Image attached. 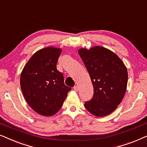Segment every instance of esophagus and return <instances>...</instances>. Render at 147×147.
Segmentation results:
<instances>
[{
	"label": "esophagus",
	"mask_w": 147,
	"mask_h": 147,
	"mask_svg": "<svg viewBox=\"0 0 147 147\" xmlns=\"http://www.w3.org/2000/svg\"><path fill=\"white\" fill-rule=\"evenodd\" d=\"M74 90L75 92H78V86H74Z\"/></svg>",
	"instance_id": "1"
}]
</instances>
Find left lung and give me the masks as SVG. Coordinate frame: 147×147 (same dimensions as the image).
I'll return each mask as SVG.
<instances>
[{"instance_id":"obj_1","label":"left lung","mask_w":147,"mask_h":147,"mask_svg":"<svg viewBox=\"0 0 147 147\" xmlns=\"http://www.w3.org/2000/svg\"><path fill=\"white\" fill-rule=\"evenodd\" d=\"M78 53L87 68L94 86V96L84 106L93 115L102 117L114 112L126 93L128 72L123 61L101 46L82 48Z\"/></svg>"}]
</instances>
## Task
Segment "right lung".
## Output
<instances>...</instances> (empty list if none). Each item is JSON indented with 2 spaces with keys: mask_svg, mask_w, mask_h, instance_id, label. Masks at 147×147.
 <instances>
[{
  "mask_svg": "<svg viewBox=\"0 0 147 147\" xmlns=\"http://www.w3.org/2000/svg\"><path fill=\"white\" fill-rule=\"evenodd\" d=\"M61 49L47 47L30 58L21 74L20 84L28 104L42 116H53L60 110L71 88L64 84L57 69Z\"/></svg>",
  "mask_w": 147,
  "mask_h": 147,
  "instance_id": "obj_1",
  "label": "right lung"
}]
</instances>
